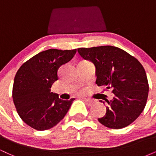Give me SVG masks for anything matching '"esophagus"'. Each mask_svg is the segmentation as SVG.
Listing matches in <instances>:
<instances>
[{
	"label": "esophagus",
	"mask_w": 156,
	"mask_h": 156,
	"mask_svg": "<svg viewBox=\"0 0 156 156\" xmlns=\"http://www.w3.org/2000/svg\"><path fill=\"white\" fill-rule=\"evenodd\" d=\"M83 101L85 102V103H88V104H92L93 103L92 100H90V99H83Z\"/></svg>",
	"instance_id": "34e87169"
}]
</instances>
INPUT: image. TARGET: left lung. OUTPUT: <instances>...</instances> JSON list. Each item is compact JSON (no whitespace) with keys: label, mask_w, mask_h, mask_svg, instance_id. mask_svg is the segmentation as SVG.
I'll list each match as a JSON object with an SVG mask.
<instances>
[{"label":"left lung","mask_w":156,"mask_h":156,"mask_svg":"<svg viewBox=\"0 0 156 156\" xmlns=\"http://www.w3.org/2000/svg\"><path fill=\"white\" fill-rule=\"evenodd\" d=\"M78 52L83 59L94 64L98 86L112 89L114 94L110 101L105 100L106 113L98 121L113 129L123 128L135 121L145 107L149 92L140 62L123 50L110 45L78 48Z\"/></svg>","instance_id":"left-lung-1"}]
</instances>
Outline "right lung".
I'll list each match as a JSON object with an SVG mask.
<instances>
[{
    "instance_id": "right-lung-1",
    "label": "right lung",
    "mask_w": 156,
    "mask_h": 156,
    "mask_svg": "<svg viewBox=\"0 0 156 156\" xmlns=\"http://www.w3.org/2000/svg\"><path fill=\"white\" fill-rule=\"evenodd\" d=\"M76 51L49 49L40 52L25 62L16 73L13 101L20 117L31 128L50 129L69 111L75 98L61 100L51 88L58 79V69L72 59Z\"/></svg>"
}]
</instances>
